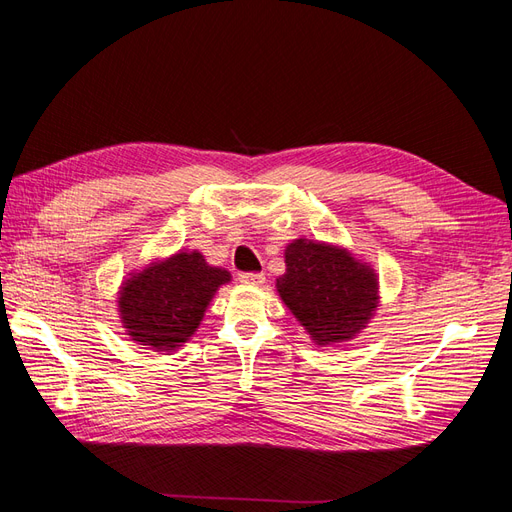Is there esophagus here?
<instances>
[{"instance_id":"34e87169","label":"esophagus","mask_w":512,"mask_h":512,"mask_svg":"<svg viewBox=\"0 0 512 512\" xmlns=\"http://www.w3.org/2000/svg\"><path fill=\"white\" fill-rule=\"evenodd\" d=\"M239 282L247 286H262L265 284V273H239Z\"/></svg>"}]
</instances>
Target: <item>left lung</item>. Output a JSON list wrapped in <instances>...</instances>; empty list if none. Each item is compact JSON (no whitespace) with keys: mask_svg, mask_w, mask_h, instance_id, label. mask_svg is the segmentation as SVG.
<instances>
[{"mask_svg":"<svg viewBox=\"0 0 512 512\" xmlns=\"http://www.w3.org/2000/svg\"><path fill=\"white\" fill-rule=\"evenodd\" d=\"M277 292L318 346L352 339L378 307L376 273L339 247L297 239Z\"/></svg>","mask_w":512,"mask_h":512,"instance_id":"left-lung-1","label":"left lung"}]
</instances>
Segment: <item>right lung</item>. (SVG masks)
Wrapping results in <instances>:
<instances>
[{
    "instance_id": "1",
    "label": "right lung",
    "mask_w": 512,
    "mask_h": 512,
    "mask_svg": "<svg viewBox=\"0 0 512 512\" xmlns=\"http://www.w3.org/2000/svg\"><path fill=\"white\" fill-rule=\"evenodd\" d=\"M230 273L198 252H179L132 275L119 292L123 327L143 346L168 352L194 335L215 290Z\"/></svg>"
}]
</instances>
